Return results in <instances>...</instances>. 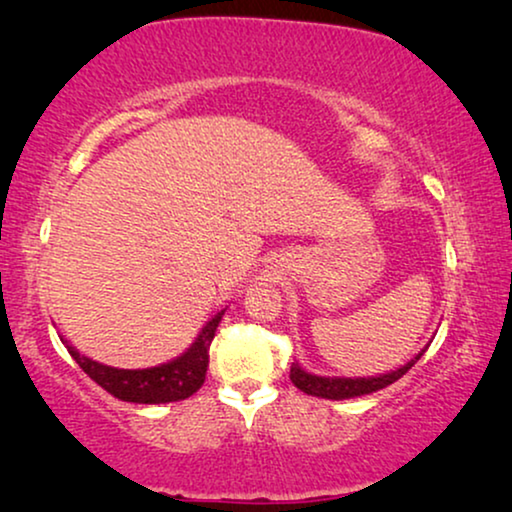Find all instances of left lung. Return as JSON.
<instances>
[{"label": "left lung", "instance_id": "left-lung-1", "mask_svg": "<svg viewBox=\"0 0 512 512\" xmlns=\"http://www.w3.org/2000/svg\"><path fill=\"white\" fill-rule=\"evenodd\" d=\"M422 354H424V349L415 356V359L405 363L403 368L394 370V373L380 375V377H356V380H352V377H319V375L305 373L298 363H293L291 366L289 377L300 391H305V394L317 396V398H331V401H342V398L373 394V391H380L384 387H389V384H394L396 380H401V377L408 373L412 366H415Z\"/></svg>", "mask_w": 512, "mask_h": 512}]
</instances>
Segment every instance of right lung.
<instances>
[{"label":"right lung","instance_id":"1","mask_svg":"<svg viewBox=\"0 0 512 512\" xmlns=\"http://www.w3.org/2000/svg\"><path fill=\"white\" fill-rule=\"evenodd\" d=\"M221 317H223V310L216 314L205 328H202L198 340L193 342L188 352L156 368H144V370L111 368L79 354L74 347L67 345V349L69 354H72V359L79 363L81 370L90 377V380H95L102 389H107L111 396L121 398V401H130V403L184 401V398L193 396L195 391L205 384V375L209 366V345H212L216 326H219Z\"/></svg>","mask_w":512,"mask_h":512}]
</instances>
